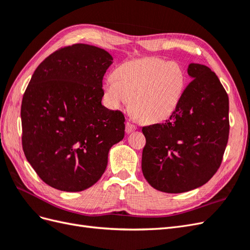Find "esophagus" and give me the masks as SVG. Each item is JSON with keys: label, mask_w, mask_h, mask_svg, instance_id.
Listing matches in <instances>:
<instances>
[{"label": "esophagus", "mask_w": 250, "mask_h": 250, "mask_svg": "<svg viewBox=\"0 0 250 250\" xmlns=\"http://www.w3.org/2000/svg\"><path fill=\"white\" fill-rule=\"evenodd\" d=\"M135 129H137V126L133 125V124L130 123V122H127V123H126V132H127V133H130V132L134 131Z\"/></svg>", "instance_id": "esophagus-1"}]
</instances>
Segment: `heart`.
<instances>
[{"label":"heart","instance_id":"obj_1","mask_svg":"<svg viewBox=\"0 0 250 250\" xmlns=\"http://www.w3.org/2000/svg\"><path fill=\"white\" fill-rule=\"evenodd\" d=\"M186 84V72L177 62L145 57L121 64L115 76L105 80L104 93L112 108H123L132 100L134 117L157 123L176 110Z\"/></svg>","mask_w":250,"mask_h":250}]
</instances>
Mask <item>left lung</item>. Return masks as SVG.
I'll return each instance as SVG.
<instances>
[{
    "mask_svg": "<svg viewBox=\"0 0 250 250\" xmlns=\"http://www.w3.org/2000/svg\"><path fill=\"white\" fill-rule=\"evenodd\" d=\"M193 78L165 123L144 126L142 171L151 187L184 193L201 187L220 167L229 134V96L209 67L190 63Z\"/></svg>",
    "mask_w": 250,
    "mask_h": 250,
    "instance_id": "obj_1",
    "label": "left lung"
}]
</instances>
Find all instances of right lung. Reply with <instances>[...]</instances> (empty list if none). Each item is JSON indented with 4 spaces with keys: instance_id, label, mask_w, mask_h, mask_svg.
<instances>
[{
    "instance_id": "1",
    "label": "right lung",
    "mask_w": 250,
    "mask_h": 250,
    "mask_svg": "<svg viewBox=\"0 0 250 250\" xmlns=\"http://www.w3.org/2000/svg\"><path fill=\"white\" fill-rule=\"evenodd\" d=\"M111 60L90 44L59 48L37 66L22 96V150L37 175L57 190L96 184L110 147L124 138L123 112L101 104Z\"/></svg>"
}]
</instances>
